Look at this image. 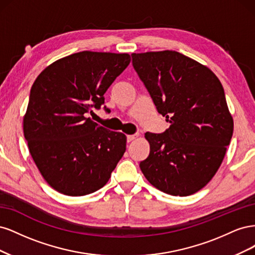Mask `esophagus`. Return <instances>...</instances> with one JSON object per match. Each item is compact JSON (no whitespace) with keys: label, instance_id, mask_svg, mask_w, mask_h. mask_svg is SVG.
I'll return each instance as SVG.
<instances>
[{"label":"esophagus","instance_id":"34e87169","mask_svg":"<svg viewBox=\"0 0 255 255\" xmlns=\"http://www.w3.org/2000/svg\"><path fill=\"white\" fill-rule=\"evenodd\" d=\"M137 137H138L137 134H136V135H128V136H127V140H128V142H130L132 140L136 139Z\"/></svg>","mask_w":255,"mask_h":255}]
</instances>
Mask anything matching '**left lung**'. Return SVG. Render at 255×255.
<instances>
[{"label":"left lung","mask_w":255,"mask_h":255,"mask_svg":"<svg viewBox=\"0 0 255 255\" xmlns=\"http://www.w3.org/2000/svg\"><path fill=\"white\" fill-rule=\"evenodd\" d=\"M132 58L157 112L170 122L164 133L144 134L150 154L141 171L165 194H195L217 172L233 135L222 85L211 69L179 52L133 53Z\"/></svg>","instance_id":"left-lung-1"}]
</instances>
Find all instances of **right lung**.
Wrapping results in <instances>:
<instances>
[{
    "mask_svg": "<svg viewBox=\"0 0 255 255\" xmlns=\"http://www.w3.org/2000/svg\"><path fill=\"white\" fill-rule=\"evenodd\" d=\"M129 61L127 53L83 51L54 61L35 80L23 132L43 179L60 194L102 188L125 154L126 135L87 116L104 104L106 90Z\"/></svg>",
    "mask_w": 255,
    "mask_h": 255,
    "instance_id": "add662e5",
    "label": "right lung"
}]
</instances>
